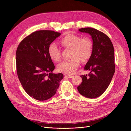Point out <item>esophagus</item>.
Here are the masks:
<instances>
[{
    "label": "esophagus",
    "mask_w": 131,
    "mask_h": 131,
    "mask_svg": "<svg viewBox=\"0 0 131 131\" xmlns=\"http://www.w3.org/2000/svg\"><path fill=\"white\" fill-rule=\"evenodd\" d=\"M65 76H66L68 78H73V76H72V75H67V74H65Z\"/></svg>",
    "instance_id": "1"
}]
</instances>
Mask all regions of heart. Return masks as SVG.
<instances>
[{
  "label": "heart",
  "instance_id": "b5f03b06",
  "mask_svg": "<svg viewBox=\"0 0 131 131\" xmlns=\"http://www.w3.org/2000/svg\"><path fill=\"white\" fill-rule=\"evenodd\" d=\"M61 45L70 49V58L69 61H64L58 65L59 71L71 74L76 72L81 63H85L90 59L93 48L92 40L88 37L81 38L79 36L68 34L61 40ZM48 54L50 59L58 62L61 59L60 51L57 45L52 43L49 46Z\"/></svg>",
  "mask_w": 131,
  "mask_h": 131
}]
</instances>
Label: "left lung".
<instances>
[{
    "instance_id": "1",
    "label": "left lung",
    "mask_w": 131,
    "mask_h": 131,
    "mask_svg": "<svg viewBox=\"0 0 131 131\" xmlns=\"http://www.w3.org/2000/svg\"><path fill=\"white\" fill-rule=\"evenodd\" d=\"M89 34L93 43V52L84 69L89 74L80 76L82 83L77 87L80 94L88 98L101 96L108 87L115 71L114 48L109 37L95 28H80Z\"/></svg>"
}]
</instances>
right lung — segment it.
Wrapping results in <instances>:
<instances>
[{"label": "right lung", "mask_w": 131, "mask_h": 131, "mask_svg": "<svg viewBox=\"0 0 131 131\" xmlns=\"http://www.w3.org/2000/svg\"><path fill=\"white\" fill-rule=\"evenodd\" d=\"M60 35L53 30L36 31L23 39L16 50L18 79L27 94L39 101L54 96L63 78L62 73L52 72L55 67L48 51L50 45Z\"/></svg>", "instance_id": "1"}]
</instances>
